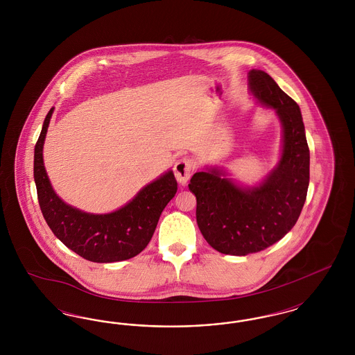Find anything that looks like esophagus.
<instances>
[{
  "label": "esophagus",
  "mask_w": 355,
  "mask_h": 355,
  "mask_svg": "<svg viewBox=\"0 0 355 355\" xmlns=\"http://www.w3.org/2000/svg\"><path fill=\"white\" fill-rule=\"evenodd\" d=\"M194 170V162L191 158L184 157L174 165V175L181 185H186Z\"/></svg>",
  "instance_id": "1"
}]
</instances>
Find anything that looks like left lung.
Masks as SVG:
<instances>
[{
  "mask_svg": "<svg viewBox=\"0 0 355 355\" xmlns=\"http://www.w3.org/2000/svg\"><path fill=\"white\" fill-rule=\"evenodd\" d=\"M254 97L274 107L284 128L278 165L254 187H241L218 169L196 173L189 189L207 243L222 254L248 255L286 236L304 207L310 180V152L300 106L262 70L249 71Z\"/></svg>",
  "mask_w": 355,
  "mask_h": 355,
  "instance_id": "obj_1",
  "label": "left lung"
}]
</instances>
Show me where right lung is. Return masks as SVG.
Here are the masks:
<instances>
[{
	"instance_id": "add662e5",
	"label": "right lung",
	"mask_w": 355,
	"mask_h": 355,
	"mask_svg": "<svg viewBox=\"0 0 355 355\" xmlns=\"http://www.w3.org/2000/svg\"><path fill=\"white\" fill-rule=\"evenodd\" d=\"M53 109L34 148V182L44 218L54 236L87 261L106 263L133 258L148 246L162 210L177 193L173 171L145 186L130 202L109 214H90L67 205L54 193L42 158Z\"/></svg>"
}]
</instances>
